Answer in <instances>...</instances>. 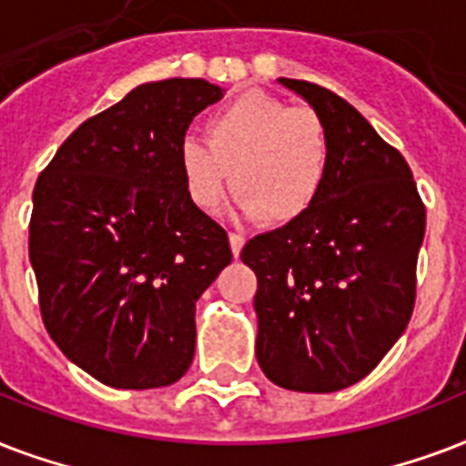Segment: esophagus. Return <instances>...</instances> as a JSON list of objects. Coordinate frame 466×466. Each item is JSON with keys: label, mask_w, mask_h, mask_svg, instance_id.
<instances>
[{"label": "esophagus", "mask_w": 466, "mask_h": 466, "mask_svg": "<svg viewBox=\"0 0 466 466\" xmlns=\"http://www.w3.org/2000/svg\"><path fill=\"white\" fill-rule=\"evenodd\" d=\"M228 243H230V250H233V255H236V258H238V255H240V250H243L245 238L238 236V233H230Z\"/></svg>", "instance_id": "esophagus-1"}]
</instances>
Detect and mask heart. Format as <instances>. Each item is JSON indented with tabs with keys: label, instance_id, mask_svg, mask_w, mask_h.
Instances as JSON below:
<instances>
[{
	"label": "heart",
	"instance_id": "obj_1",
	"mask_svg": "<svg viewBox=\"0 0 466 466\" xmlns=\"http://www.w3.org/2000/svg\"><path fill=\"white\" fill-rule=\"evenodd\" d=\"M204 142L179 143V175L194 207L214 214L226 189L248 218L291 223L306 216L326 189L330 138L313 109L250 89L204 124Z\"/></svg>",
	"mask_w": 466,
	"mask_h": 466
}]
</instances>
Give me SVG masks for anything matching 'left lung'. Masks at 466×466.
I'll use <instances>...</instances> for the list:
<instances>
[{"mask_svg": "<svg viewBox=\"0 0 466 466\" xmlns=\"http://www.w3.org/2000/svg\"><path fill=\"white\" fill-rule=\"evenodd\" d=\"M326 124L330 175L313 208L255 236V352L277 387L330 394L364 380L409 326L425 207L409 162L330 89L277 79Z\"/></svg>", "mask_w": 466, "mask_h": 466, "instance_id": "obj_1", "label": "left lung"}]
</instances>
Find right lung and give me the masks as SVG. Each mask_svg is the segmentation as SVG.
Returning <instances> with one entry per match:
<instances>
[{"label":"right lung","mask_w":466,"mask_h":466,"mask_svg":"<svg viewBox=\"0 0 466 466\" xmlns=\"http://www.w3.org/2000/svg\"><path fill=\"white\" fill-rule=\"evenodd\" d=\"M223 95L207 79L138 85L86 118L35 182L28 258L43 323L106 387H169L194 360L197 299L233 252L187 197L179 143Z\"/></svg>","instance_id":"right-lung-1"}]
</instances>
